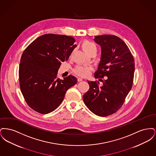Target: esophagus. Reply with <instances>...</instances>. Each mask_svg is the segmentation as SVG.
Wrapping results in <instances>:
<instances>
[{
  "label": "esophagus",
  "instance_id": "34e87169",
  "mask_svg": "<svg viewBox=\"0 0 156 156\" xmlns=\"http://www.w3.org/2000/svg\"><path fill=\"white\" fill-rule=\"evenodd\" d=\"M83 80H82V78H80V77H79V78H78V82H81Z\"/></svg>",
  "mask_w": 156,
  "mask_h": 156
}]
</instances>
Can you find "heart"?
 <instances>
[{
	"label": "heart",
	"instance_id": "b5f03b06",
	"mask_svg": "<svg viewBox=\"0 0 156 156\" xmlns=\"http://www.w3.org/2000/svg\"><path fill=\"white\" fill-rule=\"evenodd\" d=\"M82 48L83 50L88 52H91L92 51L96 50H97V47L94 43L90 41L89 40H85L83 41L81 44ZM92 67L89 66H81L79 65L77 66L74 69L75 73L76 74L81 76H87L89 74V71L91 70Z\"/></svg>",
	"mask_w": 156,
	"mask_h": 156
}]
</instances>
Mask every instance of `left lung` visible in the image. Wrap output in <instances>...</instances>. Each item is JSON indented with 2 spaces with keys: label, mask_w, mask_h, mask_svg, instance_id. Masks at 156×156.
Here are the masks:
<instances>
[{
  "label": "left lung",
  "mask_w": 156,
  "mask_h": 156,
  "mask_svg": "<svg viewBox=\"0 0 156 156\" xmlns=\"http://www.w3.org/2000/svg\"><path fill=\"white\" fill-rule=\"evenodd\" d=\"M101 47V57L95 78L99 82L88 81L89 89L83 100L90 111L105 117L122 107L132 89L134 72V58L126 43L113 35H101L94 39ZM106 76L105 80L101 78Z\"/></svg>",
  "instance_id": "left-lung-1"
}]
</instances>
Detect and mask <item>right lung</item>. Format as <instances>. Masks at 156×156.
<instances>
[{
  "mask_svg": "<svg viewBox=\"0 0 156 156\" xmlns=\"http://www.w3.org/2000/svg\"><path fill=\"white\" fill-rule=\"evenodd\" d=\"M74 37L46 34L37 37L24 51L19 65L20 87L27 105L47 114L62 103L67 90L77 83L73 75L57 78L61 62L67 61L75 48Z\"/></svg>",
  "mask_w": 156,
  "mask_h": 156,
  "instance_id": "add662e5",
  "label": "right lung"
}]
</instances>
